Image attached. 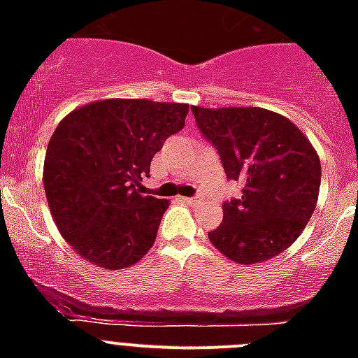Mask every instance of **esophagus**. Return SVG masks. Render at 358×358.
Returning <instances> with one entry per match:
<instances>
[{"label":"esophagus","mask_w":358,"mask_h":358,"mask_svg":"<svg viewBox=\"0 0 358 358\" xmlns=\"http://www.w3.org/2000/svg\"><path fill=\"white\" fill-rule=\"evenodd\" d=\"M182 202H186V204H195L197 202V197H181Z\"/></svg>","instance_id":"esophagus-1"}]
</instances>
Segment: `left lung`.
<instances>
[{
	"instance_id": "obj_1",
	"label": "left lung",
	"mask_w": 358,
	"mask_h": 358,
	"mask_svg": "<svg viewBox=\"0 0 358 358\" xmlns=\"http://www.w3.org/2000/svg\"><path fill=\"white\" fill-rule=\"evenodd\" d=\"M201 134L220 156L242 197L222 202L211 243L236 264H258L301 235L317 204L321 163L314 147L285 116L260 107H192Z\"/></svg>"
}]
</instances>
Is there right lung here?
Segmentation results:
<instances>
[{
	"label": "right lung",
	"mask_w": 358,
	"mask_h": 358,
	"mask_svg": "<svg viewBox=\"0 0 358 358\" xmlns=\"http://www.w3.org/2000/svg\"><path fill=\"white\" fill-rule=\"evenodd\" d=\"M186 103L100 100L57 125L44 157V189L61 235L103 268L143 258L156 240L166 199L141 195L164 141L185 127Z\"/></svg>",
	"instance_id": "1"
}]
</instances>
